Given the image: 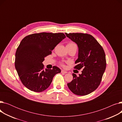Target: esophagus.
Masks as SVG:
<instances>
[{"mask_svg": "<svg viewBox=\"0 0 122 122\" xmlns=\"http://www.w3.org/2000/svg\"><path fill=\"white\" fill-rule=\"evenodd\" d=\"M61 73H64V74H66V73H67V71H65V70H61Z\"/></svg>", "mask_w": 122, "mask_h": 122, "instance_id": "1", "label": "esophagus"}]
</instances>
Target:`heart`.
<instances>
[{"instance_id":"heart-1","label":"heart","mask_w":122,"mask_h":122,"mask_svg":"<svg viewBox=\"0 0 122 122\" xmlns=\"http://www.w3.org/2000/svg\"><path fill=\"white\" fill-rule=\"evenodd\" d=\"M67 46H68L71 47H75V48H77V46H76V44L73 42H69V43H68ZM62 65H63V64H62Z\"/></svg>"}]
</instances>
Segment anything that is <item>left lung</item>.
<instances>
[{
    "label": "left lung",
    "instance_id": "8db88e82",
    "mask_svg": "<svg viewBox=\"0 0 122 122\" xmlns=\"http://www.w3.org/2000/svg\"><path fill=\"white\" fill-rule=\"evenodd\" d=\"M78 45V64L74 68L82 69L79 76L73 74V80L67 86L73 93L86 95L94 91L99 86L106 66L104 51L98 42L91 35L83 33H65Z\"/></svg>",
    "mask_w": 122,
    "mask_h": 122
}]
</instances>
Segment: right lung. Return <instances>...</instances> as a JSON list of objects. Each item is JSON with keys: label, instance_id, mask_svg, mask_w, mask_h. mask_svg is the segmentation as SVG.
<instances>
[{"label": "right lung", "instance_id": "1", "mask_svg": "<svg viewBox=\"0 0 122 122\" xmlns=\"http://www.w3.org/2000/svg\"><path fill=\"white\" fill-rule=\"evenodd\" d=\"M66 37L63 33H41L30 35L21 41L15 54V66L22 84L31 91L41 92L61 72L56 66L44 70V58Z\"/></svg>", "mask_w": 122, "mask_h": 122}]
</instances>
